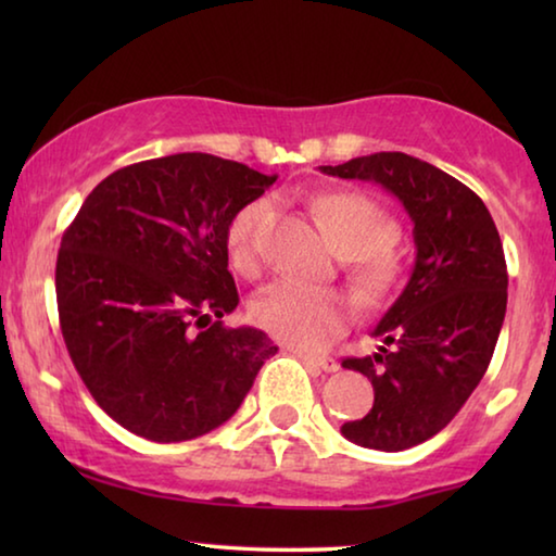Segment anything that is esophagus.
I'll use <instances>...</instances> for the list:
<instances>
[{
	"label": "esophagus",
	"mask_w": 556,
	"mask_h": 556,
	"mask_svg": "<svg viewBox=\"0 0 556 556\" xmlns=\"http://www.w3.org/2000/svg\"><path fill=\"white\" fill-rule=\"evenodd\" d=\"M301 361L306 365H312V368H318L324 372H336L338 370V361L331 355H308V353H299Z\"/></svg>",
	"instance_id": "1"
}]
</instances>
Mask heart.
<instances>
[{"label": "heart", "mask_w": 556, "mask_h": 556, "mask_svg": "<svg viewBox=\"0 0 556 556\" xmlns=\"http://www.w3.org/2000/svg\"><path fill=\"white\" fill-rule=\"evenodd\" d=\"M318 225L336 252L348 257V277L363 304L380 306L404 277V262L392 248L397 225L370 195L331 191L312 203ZM271 203L252 201L228 225V260L242 277L260 275V238L269 228ZM353 301L336 289H318L299 281H279L262 291L252 304V318L277 341L301 351H318L333 343L353 321Z\"/></svg>", "instance_id": "b5f03b06"}]
</instances>
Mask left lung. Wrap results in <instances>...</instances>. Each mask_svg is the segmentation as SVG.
Listing matches in <instances>:
<instances>
[{"label":"left lung","instance_id":"left-lung-1","mask_svg":"<svg viewBox=\"0 0 556 556\" xmlns=\"http://www.w3.org/2000/svg\"><path fill=\"white\" fill-rule=\"evenodd\" d=\"M321 172L380 184L414 223L412 277L372 331L382 345L343 361L375 390L372 409L345 421L343 437L404 451L439 434L491 365L507 306L501 235L468 186L409 154L378 152Z\"/></svg>","mask_w":556,"mask_h":556}]
</instances>
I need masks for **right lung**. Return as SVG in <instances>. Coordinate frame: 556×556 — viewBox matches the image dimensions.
I'll use <instances>...</instances> for the list:
<instances>
[{"label": "right lung", "mask_w": 556, "mask_h": 556, "mask_svg": "<svg viewBox=\"0 0 556 556\" xmlns=\"http://www.w3.org/2000/svg\"><path fill=\"white\" fill-rule=\"evenodd\" d=\"M275 181L201 152L149 159L102 178L65 228L63 341L92 400L131 434H208L277 353L267 333L220 321L240 301L228 225Z\"/></svg>", "instance_id": "obj_1"}]
</instances>
